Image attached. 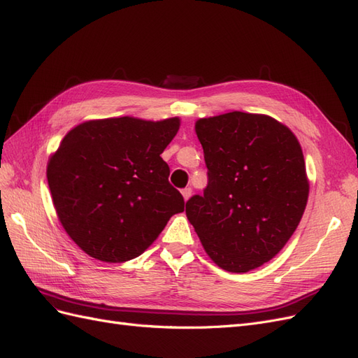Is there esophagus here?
Returning a JSON list of instances; mask_svg holds the SVG:
<instances>
[{"label":"esophagus","instance_id":"obj_1","mask_svg":"<svg viewBox=\"0 0 358 358\" xmlns=\"http://www.w3.org/2000/svg\"><path fill=\"white\" fill-rule=\"evenodd\" d=\"M191 194H192V189L191 188H185V189H182V196H183V199H185V201L191 197Z\"/></svg>","mask_w":358,"mask_h":358}]
</instances>
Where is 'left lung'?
I'll return each mask as SVG.
<instances>
[{"mask_svg": "<svg viewBox=\"0 0 358 358\" xmlns=\"http://www.w3.org/2000/svg\"><path fill=\"white\" fill-rule=\"evenodd\" d=\"M208 187L187 201L204 251L227 272L270 262L305 212L309 180L291 129L267 115L230 112L196 122Z\"/></svg>", "mask_w": 358, "mask_h": 358, "instance_id": "obj_1", "label": "left lung"}]
</instances>
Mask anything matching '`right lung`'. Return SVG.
Returning <instances> with one entry per match:
<instances>
[{"mask_svg":"<svg viewBox=\"0 0 358 358\" xmlns=\"http://www.w3.org/2000/svg\"><path fill=\"white\" fill-rule=\"evenodd\" d=\"M179 125V117L96 119L62 138L48 162V183L59 222L82 251L106 263L128 262L183 212L161 158Z\"/></svg>","mask_w":358,"mask_h":358,"instance_id":"add662e5","label":"right lung"}]
</instances>
